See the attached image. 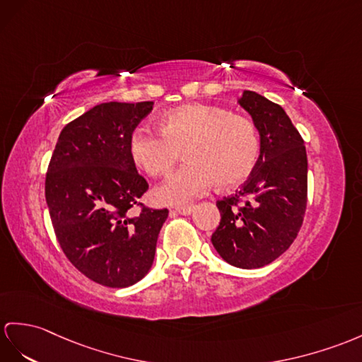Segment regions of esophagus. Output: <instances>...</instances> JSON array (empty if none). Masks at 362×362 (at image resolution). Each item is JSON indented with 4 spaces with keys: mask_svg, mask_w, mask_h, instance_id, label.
<instances>
[{
    "mask_svg": "<svg viewBox=\"0 0 362 362\" xmlns=\"http://www.w3.org/2000/svg\"><path fill=\"white\" fill-rule=\"evenodd\" d=\"M193 209H195L193 206H184V207H175L173 211H176V214H180V215H190Z\"/></svg>",
    "mask_w": 362,
    "mask_h": 362,
    "instance_id": "1",
    "label": "esophagus"
}]
</instances>
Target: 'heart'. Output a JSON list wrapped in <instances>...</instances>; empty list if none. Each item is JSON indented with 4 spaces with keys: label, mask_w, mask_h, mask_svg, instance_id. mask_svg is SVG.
Segmentation results:
<instances>
[{
    "label": "heart",
    "mask_w": 362,
    "mask_h": 362,
    "mask_svg": "<svg viewBox=\"0 0 362 362\" xmlns=\"http://www.w3.org/2000/svg\"><path fill=\"white\" fill-rule=\"evenodd\" d=\"M156 132L134 129L127 148L132 163L151 176L169 172L181 152L189 164L156 189L163 204L181 206L216 182L227 189L244 181L259 156V135L253 121L211 104H184L160 115Z\"/></svg>",
    "instance_id": "1"
}]
</instances>
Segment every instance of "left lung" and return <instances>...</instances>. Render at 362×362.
Wrapping results in <instances>:
<instances>
[{"label": "left lung", "mask_w": 362, "mask_h": 362, "mask_svg": "<svg viewBox=\"0 0 362 362\" xmlns=\"http://www.w3.org/2000/svg\"><path fill=\"white\" fill-rule=\"evenodd\" d=\"M238 104L258 129L259 156L241 189L216 202L221 221L211 244L230 266L259 269L281 257L303 226L307 153L281 105L252 90Z\"/></svg>", "instance_id": "8db88e82"}]
</instances>
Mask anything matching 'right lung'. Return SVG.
Masks as SVG:
<instances>
[{
  "label": "right lung",
  "instance_id": "add662e5",
  "mask_svg": "<svg viewBox=\"0 0 362 362\" xmlns=\"http://www.w3.org/2000/svg\"><path fill=\"white\" fill-rule=\"evenodd\" d=\"M153 101L101 103L61 130L46 175V201L64 255L95 283L122 288L151 270L169 210L143 209L148 189L129 156L130 132Z\"/></svg>",
  "mask_w": 362,
  "mask_h": 362
}]
</instances>
